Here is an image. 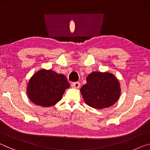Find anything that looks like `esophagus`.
<instances>
[{
    "mask_svg": "<svg viewBox=\"0 0 150 150\" xmlns=\"http://www.w3.org/2000/svg\"><path fill=\"white\" fill-rule=\"evenodd\" d=\"M72 87L75 88H79L80 87V83L79 82H74L72 83Z\"/></svg>",
    "mask_w": 150,
    "mask_h": 150,
    "instance_id": "obj_1",
    "label": "esophagus"
}]
</instances>
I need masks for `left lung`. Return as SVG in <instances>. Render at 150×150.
I'll return each instance as SVG.
<instances>
[{
	"mask_svg": "<svg viewBox=\"0 0 150 150\" xmlns=\"http://www.w3.org/2000/svg\"><path fill=\"white\" fill-rule=\"evenodd\" d=\"M87 83L80 91L85 103L96 109L108 108L115 104L120 96V83L108 72L94 71L88 75Z\"/></svg>",
	"mask_w": 150,
	"mask_h": 150,
	"instance_id": "8db88e82",
	"label": "left lung"
}]
</instances>
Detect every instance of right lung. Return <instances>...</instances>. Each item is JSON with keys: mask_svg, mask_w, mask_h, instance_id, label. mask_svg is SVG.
<instances>
[{"mask_svg": "<svg viewBox=\"0 0 150 150\" xmlns=\"http://www.w3.org/2000/svg\"><path fill=\"white\" fill-rule=\"evenodd\" d=\"M70 85L65 76L52 70L42 69L35 73L27 85L29 99L43 107L54 106L62 99Z\"/></svg>", "mask_w": 150, "mask_h": 150, "instance_id": "add662e5", "label": "right lung"}]
</instances>
